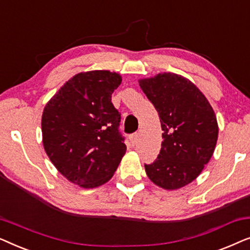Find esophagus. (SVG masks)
<instances>
[{
  "label": "esophagus",
  "mask_w": 250,
  "mask_h": 250,
  "mask_svg": "<svg viewBox=\"0 0 250 250\" xmlns=\"http://www.w3.org/2000/svg\"><path fill=\"white\" fill-rule=\"evenodd\" d=\"M129 140H131L132 146H135L136 143H138V141H139V133H135V134H133Z\"/></svg>",
  "instance_id": "obj_1"
}]
</instances>
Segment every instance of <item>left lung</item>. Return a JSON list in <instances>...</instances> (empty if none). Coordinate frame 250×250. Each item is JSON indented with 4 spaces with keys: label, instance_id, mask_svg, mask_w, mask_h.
<instances>
[{
    "label": "left lung",
    "instance_id": "left-lung-1",
    "mask_svg": "<svg viewBox=\"0 0 250 250\" xmlns=\"http://www.w3.org/2000/svg\"><path fill=\"white\" fill-rule=\"evenodd\" d=\"M158 111L163 142L157 159L145 165L151 182L177 190L196 180L213 156L218 138L216 115L203 92L188 78L160 73L139 80Z\"/></svg>",
    "mask_w": 250,
    "mask_h": 250
}]
</instances>
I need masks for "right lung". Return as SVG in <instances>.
Returning <instances> with one entry per match:
<instances>
[{"label": "right lung", "instance_id": "add662e5", "mask_svg": "<svg viewBox=\"0 0 250 250\" xmlns=\"http://www.w3.org/2000/svg\"><path fill=\"white\" fill-rule=\"evenodd\" d=\"M122 83L115 71L76 74L47 101L42 142L54 167L85 189L107 183L126 152L118 132L121 114L111 94Z\"/></svg>", "mask_w": 250, "mask_h": 250}]
</instances>
